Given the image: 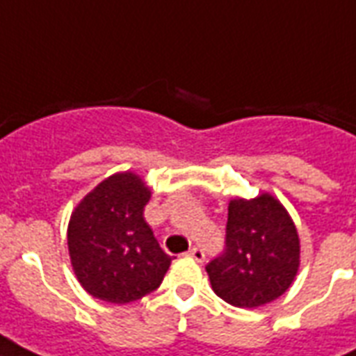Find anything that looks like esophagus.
<instances>
[{
    "mask_svg": "<svg viewBox=\"0 0 356 356\" xmlns=\"http://www.w3.org/2000/svg\"><path fill=\"white\" fill-rule=\"evenodd\" d=\"M188 257H192L195 262H203V260H205V251L201 248H192L188 251Z\"/></svg>",
    "mask_w": 356,
    "mask_h": 356,
    "instance_id": "obj_1",
    "label": "esophagus"
}]
</instances>
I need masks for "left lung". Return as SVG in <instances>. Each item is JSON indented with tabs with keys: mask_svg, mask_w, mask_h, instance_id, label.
<instances>
[{
	"mask_svg": "<svg viewBox=\"0 0 356 356\" xmlns=\"http://www.w3.org/2000/svg\"><path fill=\"white\" fill-rule=\"evenodd\" d=\"M225 251L207 264L218 298L257 309L286 292L299 270V234L271 194L229 201Z\"/></svg>",
	"mask_w": 356,
	"mask_h": 356,
	"instance_id": "obj_1",
	"label": "left lung"
}]
</instances>
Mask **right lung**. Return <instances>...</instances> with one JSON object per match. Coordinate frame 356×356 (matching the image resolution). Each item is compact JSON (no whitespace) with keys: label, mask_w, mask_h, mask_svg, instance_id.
Returning <instances> with one entry per match:
<instances>
[{"label":"right lung","mask_w":356,"mask_h":356,"mask_svg":"<svg viewBox=\"0 0 356 356\" xmlns=\"http://www.w3.org/2000/svg\"><path fill=\"white\" fill-rule=\"evenodd\" d=\"M149 197L136 173H114L72 212L70 260L81 286L96 299L125 305L161 286L172 257L144 220Z\"/></svg>","instance_id":"1"}]
</instances>
